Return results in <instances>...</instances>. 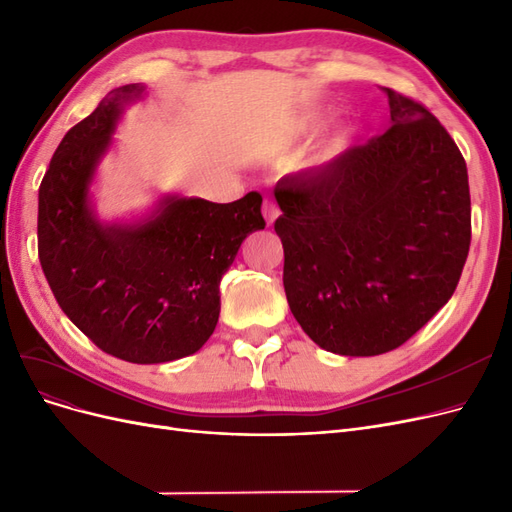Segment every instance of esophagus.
<instances>
[{
    "instance_id": "34e87169",
    "label": "esophagus",
    "mask_w": 512,
    "mask_h": 512,
    "mask_svg": "<svg viewBox=\"0 0 512 512\" xmlns=\"http://www.w3.org/2000/svg\"><path fill=\"white\" fill-rule=\"evenodd\" d=\"M262 215H265V220H267V224L271 226L277 218H280V207H277L273 200H265V205H262Z\"/></svg>"
}]
</instances>
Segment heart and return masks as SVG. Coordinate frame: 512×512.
I'll list each match as a JSON object with an SVG mask.
<instances>
[{
    "mask_svg": "<svg viewBox=\"0 0 512 512\" xmlns=\"http://www.w3.org/2000/svg\"><path fill=\"white\" fill-rule=\"evenodd\" d=\"M324 121H327V111H322V108H314V111H305L297 117H292L284 130H282V136L288 138V141H297V138H305L309 134L318 132ZM354 136V128L350 126V123H339V126L333 130V134L327 138V141L322 143V149H320V156L322 158H335L337 153H342Z\"/></svg>",
    "mask_w": 512,
    "mask_h": 512,
    "instance_id": "heart-1",
    "label": "heart"
}]
</instances>
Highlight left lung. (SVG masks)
<instances>
[{
  "mask_svg": "<svg viewBox=\"0 0 512 512\" xmlns=\"http://www.w3.org/2000/svg\"><path fill=\"white\" fill-rule=\"evenodd\" d=\"M386 96L384 134L273 190L290 312L342 356L408 342L453 297L470 250L466 160L423 104Z\"/></svg>",
  "mask_w": 512,
  "mask_h": 512,
  "instance_id": "obj_1",
  "label": "left lung"
}]
</instances>
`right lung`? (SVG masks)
<instances>
[{
	"label": "right lung",
	"instance_id": "add662e5",
	"mask_svg": "<svg viewBox=\"0 0 512 512\" xmlns=\"http://www.w3.org/2000/svg\"><path fill=\"white\" fill-rule=\"evenodd\" d=\"M143 96L141 83L108 91L59 143L38 192V256L59 307L91 342L153 365L205 346L222 275L265 220L258 192L226 205L164 194L141 218H98L91 185L126 106Z\"/></svg>",
	"mask_w": 512,
	"mask_h": 512
}]
</instances>
